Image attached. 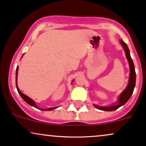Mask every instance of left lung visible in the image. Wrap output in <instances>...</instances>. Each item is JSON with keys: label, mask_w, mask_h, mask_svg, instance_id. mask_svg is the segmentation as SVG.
I'll return each mask as SVG.
<instances>
[{"label": "left lung", "mask_w": 146, "mask_h": 146, "mask_svg": "<svg viewBox=\"0 0 146 146\" xmlns=\"http://www.w3.org/2000/svg\"><path fill=\"white\" fill-rule=\"evenodd\" d=\"M121 44L122 45V46L124 48V50L125 52V54H126L127 58L128 60L129 64L130 66V77H129V84L126 88L124 91L120 95L119 98V104L117 105H113L112 106H98L94 105L96 108H97L98 109L105 110V111H113L118 109L119 107H121L123 105H124L127 101L129 100V98L131 96L133 92V90L135 86V81H136V73L135 71V66L133 64V62L131 58L130 53H129V50L128 48V46H127V44L125 43L124 42L121 40Z\"/></svg>", "instance_id": "left-lung-1"}]
</instances>
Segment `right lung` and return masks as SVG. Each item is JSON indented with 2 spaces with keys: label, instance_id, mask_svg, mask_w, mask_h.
Returning <instances> with one entry per match:
<instances>
[{
  "label": "right lung",
  "instance_id": "right-lung-1",
  "mask_svg": "<svg viewBox=\"0 0 146 146\" xmlns=\"http://www.w3.org/2000/svg\"><path fill=\"white\" fill-rule=\"evenodd\" d=\"M18 68H19V67H17V69H16V76H15L16 88H17V89L18 93L19 94V95L21 96V97L24 100V101H25V102H26L27 104H29V105H31V106L35 107V108H38V107L36 106V104H35V102H34V101H33L31 98H29V97H27L26 95H25V94H24L22 93V92L19 90V88H18L17 86V74H18V73H17ZM55 108H56V107H54V108H48V109H41V110H53V109H55Z\"/></svg>",
  "mask_w": 146,
  "mask_h": 146
}]
</instances>
